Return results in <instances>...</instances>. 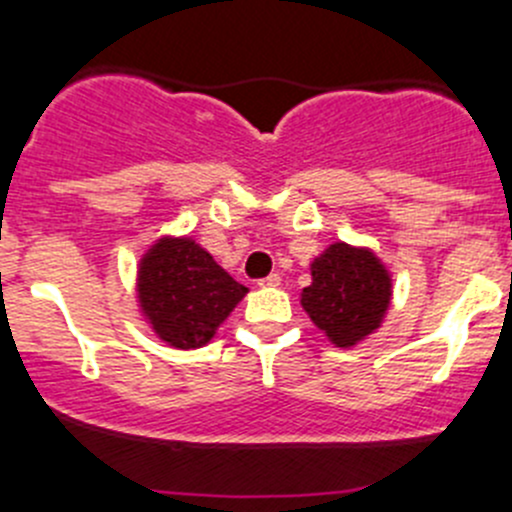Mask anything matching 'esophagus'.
<instances>
[{
    "label": "esophagus",
    "mask_w": 512,
    "mask_h": 512,
    "mask_svg": "<svg viewBox=\"0 0 512 512\" xmlns=\"http://www.w3.org/2000/svg\"><path fill=\"white\" fill-rule=\"evenodd\" d=\"M282 277L277 275V272H272V275H267L265 280H260V287H280Z\"/></svg>",
    "instance_id": "34e87169"
}]
</instances>
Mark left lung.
Here are the masks:
<instances>
[{"label": "left lung", "mask_w": 512, "mask_h": 512, "mask_svg": "<svg viewBox=\"0 0 512 512\" xmlns=\"http://www.w3.org/2000/svg\"><path fill=\"white\" fill-rule=\"evenodd\" d=\"M300 305L335 347H355L382 325L393 302V275L370 247L332 242L310 265Z\"/></svg>", "instance_id": "1"}]
</instances>
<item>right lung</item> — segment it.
I'll return each instance as SVG.
<instances>
[{
    "instance_id": "1",
    "label": "right lung",
    "mask_w": 512,
    "mask_h": 512,
    "mask_svg": "<svg viewBox=\"0 0 512 512\" xmlns=\"http://www.w3.org/2000/svg\"><path fill=\"white\" fill-rule=\"evenodd\" d=\"M245 295L247 287L192 237H160L137 265L142 315L152 332L177 350L207 345Z\"/></svg>"
}]
</instances>
